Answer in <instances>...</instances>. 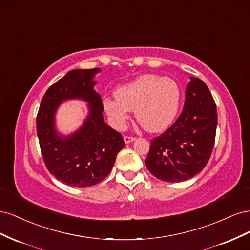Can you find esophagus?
Wrapping results in <instances>:
<instances>
[{
	"label": "esophagus",
	"instance_id": "esophagus-1",
	"mask_svg": "<svg viewBox=\"0 0 250 250\" xmlns=\"http://www.w3.org/2000/svg\"><path fill=\"white\" fill-rule=\"evenodd\" d=\"M135 140L134 137H130V135H124V141L126 144H129Z\"/></svg>",
	"mask_w": 250,
	"mask_h": 250
}]
</instances>
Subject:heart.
I'll list each match as a JSON object with an SVG mask.
<instances>
[{
	"instance_id": "obj_1",
	"label": "heart",
	"mask_w": 250,
	"mask_h": 250,
	"mask_svg": "<svg viewBox=\"0 0 250 250\" xmlns=\"http://www.w3.org/2000/svg\"><path fill=\"white\" fill-rule=\"evenodd\" d=\"M180 100L181 90L175 80L146 74L118 87L116 98H105L103 106L118 128L125 126L128 111L135 110V118L144 129L156 132L173 122Z\"/></svg>"
}]
</instances>
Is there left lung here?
I'll return each instance as SVG.
<instances>
[{"label":"left lung","instance_id":"1","mask_svg":"<svg viewBox=\"0 0 250 250\" xmlns=\"http://www.w3.org/2000/svg\"><path fill=\"white\" fill-rule=\"evenodd\" d=\"M183 112L171 127L151 140L145 165L151 174L168 183L192 178L206 167L214 148L217 109L208 87L192 77Z\"/></svg>","mask_w":250,"mask_h":250}]
</instances>
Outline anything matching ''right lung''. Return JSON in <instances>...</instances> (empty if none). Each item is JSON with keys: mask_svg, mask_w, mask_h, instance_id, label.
Here are the masks:
<instances>
[{"mask_svg": "<svg viewBox=\"0 0 250 250\" xmlns=\"http://www.w3.org/2000/svg\"><path fill=\"white\" fill-rule=\"evenodd\" d=\"M100 70H73L43 95L36 117V131L43 162L62 183L76 188L99 184L110 173L117 154L124 148L122 134L103 120L101 96L93 77ZM80 97L90 103V115L82 129L65 139L54 129V113L62 100Z\"/></svg>", "mask_w": 250, "mask_h": 250, "instance_id": "right-lung-1", "label": "right lung"}]
</instances>
